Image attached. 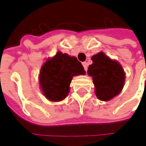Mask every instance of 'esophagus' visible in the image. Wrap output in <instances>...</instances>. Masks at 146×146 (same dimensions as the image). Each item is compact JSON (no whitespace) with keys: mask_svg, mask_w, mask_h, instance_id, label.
<instances>
[{"mask_svg":"<svg viewBox=\"0 0 146 146\" xmlns=\"http://www.w3.org/2000/svg\"><path fill=\"white\" fill-rule=\"evenodd\" d=\"M83 67H84V70H85L86 71H87V67H88V65H87V63H86V62H83Z\"/></svg>","mask_w":146,"mask_h":146,"instance_id":"1","label":"esophagus"}]
</instances>
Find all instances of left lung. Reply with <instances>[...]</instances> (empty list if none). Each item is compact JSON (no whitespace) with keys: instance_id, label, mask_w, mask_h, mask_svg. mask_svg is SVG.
<instances>
[{"instance_id":"8db88e82","label":"left lung","mask_w":146,"mask_h":146,"mask_svg":"<svg viewBox=\"0 0 146 146\" xmlns=\"http://www.w3.org/2000/svg\"><path fill=\"white\" fill-rule=\"evenodd\" d=\"M93 63L87 73L92 76L98 99L109 101L121 92L125 83V73L119 63L111 60L103 52L92 56Z\"/></svg>"}]
</instances>
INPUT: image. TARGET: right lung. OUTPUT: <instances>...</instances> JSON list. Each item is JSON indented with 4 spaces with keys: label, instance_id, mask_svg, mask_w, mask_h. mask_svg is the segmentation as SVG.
Segmentation results:
<instances>
[{
    "label": "right lung",
    "instance_id": "right-lung-1",
    "mask_svg": "<svg viewBox=\"0 0 146 146\" xmlns=\"http://www.w3.org/2000/svg\"><path fill=\"white\" fill-rule=\"evenodd\" d=\"M84 74V68L77 58L57 52L41 68L40 83L43 94L50 101H61L70 91L73 76Z\"/></svg>",
    "mask_w": 146,
    "mask_h": 146
}]
</instances>
